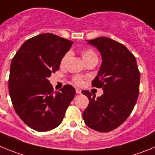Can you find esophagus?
Wrapping results in <instances>:
<instances>
[{
    "mask_svg": "<svg viewBox=\"0 0 155 155\" xmlns=\"http://www.w3.org/2000/svg\"><path fill=\"white\" fill-rule=\"evenodd\" d=\"M76 93H77V94H80V93H81V90H80V89H79V88H76Z\"/></svg>",
    "mask_w": 155,
    "mask_h": 155,
    "instance_id": "1",
    "label": "esophagus"
}]
</instances>
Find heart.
Here are the masks:
<instances>
[{"label":"heart","instance_id":"b5f03b06","mask_svg":"<svg viewBox=\"0 0 155 155\" xmlns=\"http://www.w3.org/2000/svg\"><path fill=\"white\" fill-rule=\"evenodd\" d=\"M81 55H82L83 60L85 61L86 63L92 60H98V56H97V52H96L93 48H84V49L81 50ZM69 56H70L69 52L65 53V55L62 56V59H61V62H60L62 66H64V65L66 64ZM72 81H73L76 85H81L82 83H83V80H82L79 77H74L73 79H72Z\"/></svg>","mask_w":155,"mask_h":155}]
</instances>
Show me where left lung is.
<instances>
[{
  "label": "left lung",
  "mask_w": 155,
  "mask_h": 155,
  "mask_svg": "<svg viewBox=\"0 0 155 155\" xmlns=\"http://www.w3.org/2000/svg\"><path fill=\"white\" fill-rule=\"evenodd\" d=\"M87 41L97 47L102 55V65L92 86L102 88L104 94L95 98L88 90L82 91L89 99L83 117L91 129L111 131L133 111L139 94L140 71L134 55L121 43L107 37Z\"/></svg>",
  "instance_id": "1"
}]
</instances>
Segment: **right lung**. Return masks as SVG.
<instances>
[{"mask_svg":"<svg viewBox=\"0 0 155 155\" xmlns=\"http://www.w3.org/2000/svg\"><path fill=\"white\" fill-rule=\"evenodd\" d=\"M73 41L44 33L23 43L12 58L8 79L15 112L36 131L57 127L73 100L75 88L65 85L55 92L48 78L58 70L62 56Z\"/></svg>","mask_w":155,"mask_h":155,"instance_id":"obj_1","label":"right lung"}]
</instances>
